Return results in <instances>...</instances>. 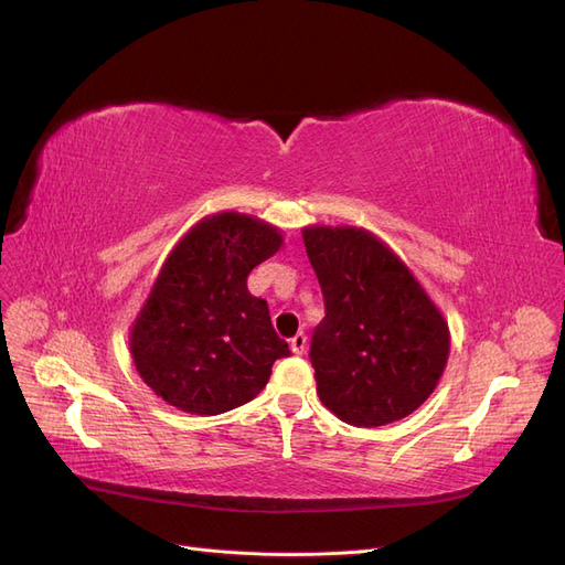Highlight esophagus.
<instances>
[{"mask_svg": "<svg viewBox=\"0 0 565 565\" xmlns=\"http://www.w3.org/2000/svg\"><path fill=\"white\" fill-rule=\"evenodd\" d=\"M289 349H292V353L301 355L306 351V334L299 332V334H295L292 339H289Z\"/></svg>", "mask_w": 565, "mask_h": 565, "instance_id": "34e87169", "label": "esophagus"}]
</instances>
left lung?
Masks as SVG:
<instances>
[{
	"label": "left lung",
	"mask_w": 565,
	"mask_h": 565,
	"mask_svg": "<svg viewBox=\"0 0 565 565\" xmlns=\"http://www.w3.org/2000/svg\"><path fill=\"white\" fill-rule=\"evenodd\" d=\"M301 235L324 299L311 339L322 405L367 429L413 415L446 370V318L377 235L353 226Z\"/></svg>",
	"instance_id": "8db88e82"
}]
</instances>
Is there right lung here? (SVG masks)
I'll return each mask as SVG.
<instances>
[{"mask_svg":"<svg viewBox=\"0 0 565 565\" xmlns=\"http://www.w3.org/2000/svg\"><path fill=\"white\" fill-rule=\"evenodd\" d=\"M282 245L266 221L204 216L167 256L129 334L134 365L162 401L191 415H221L259 393L289 355L268 303L247 276Z\"/></svg>","mask_w":565,"mask_h":565,"instance_id":"right-lung-1","label":"right lung"}]
</instances>
